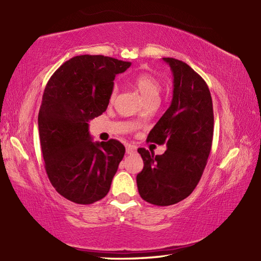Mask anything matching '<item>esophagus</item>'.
<instances>
[{"label":"esophagus","instance_id":"obj_1","mask_svg":"<svg viewBox=\"0 0 261 261\" xmlns=\"http://www.w3.org/2000/svg\"><path fill=\"white\" fill-rule=\"evenodd\" d=\"M125 151H126V154H134V153L137 152V148L135 146L129 145V146H126V150Z\"/></svg>","mask_w":261,"mask_h":261}]
</instances>
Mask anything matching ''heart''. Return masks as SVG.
<instances>
[{
  "label": "heart",
  "instance_id": "heart-1",
  "mask_svg": "<svg viewBox=\"0 0 261 261\" xmlns=\"http://www.w3.org/2000/svg\"><path fill=\"white\" fill-rule=\"evenodd\" d=\"M131 86L140 94L146 104H156L159 99V94L162 91V84L156 76L150 73H141L135 76L130 82ZM118 93V87L115 85L111 88L109 102L113 103Z\"/></svg>",
  "mask_w": 261,
  "mask_h": 261
}]
</instances>
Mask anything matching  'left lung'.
I'll use <instances>...</instances> for the list:
<instances>
[{
	"label": "left lung",
	"mask_w": 261,
	"mask_h": 261,
	"mask_svg": "<svg viewBox=\"0 0 261 261\" xmlns=\"http://www.w3.org/2000/svg\"><path fill=\"white\" fill-rule=\"evenodd\" d=\"M174 76L170 107L149 132L147 141L166 143L163 154L139 148L143 168L137 175L140 196L146 202L168 206L195 190L212 147L214 115L208 86L186 63L163 58Z\"/></svg>",
	"instance_id": "obj_1"
}]
</instances>
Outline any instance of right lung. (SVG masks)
<instances>
[{"label": "right lung", "instance_id": "obj_1", "mask_svg": "<svg viewBox=\"0 0 261 261\" xmlns=\"http://www.w3.org/2000/svg\"><path fill=\"white\" fill-rule=\"evenodd\" d=\"M131 63L82 55L64 63L48 81L38 115L45 169L60 195L77 204L107 196L124 156L115 139L93 142L88 121L105 112L116 74Z\"/></svg>", "mask_w": 261, "mask_h": 261}]
</instances>
